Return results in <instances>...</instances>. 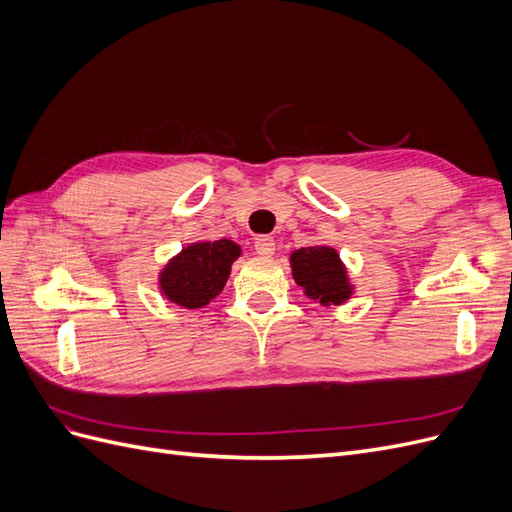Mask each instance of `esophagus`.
I'll return each mask as SVG.
<instances>
[{"label": "esophagus", "mask_w": 512, "mask_h": 512, "mask_svg": "<svg viewBox=\"0 0 512 512\" xmlns=\"http://www.w3.org/2000/svg\"><path fill=\"white\" fill-rule=\"evenodd\" d=\"M256 245V252L260 254V256H273L275 254V239L273 237H267V235H260V237H256V241H254Z\"/></svg>", "instance_id": "34e87169"}]
</instances>
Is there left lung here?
<instances>
[{"instance_id":"8db88e82","label":"left lung","mask_w":512,"mask_h":512,"mask_svg":"<svg viewBox=\"0 0 512 512\" xmlns=\"http://www.w3.org/2000/svg\"><path fill=\"white\" fill-rule=\"evenodd\" d=\"M294 282L305 288V294L322 305H339L350 297L346 269L333 247H301L290 256Z\"/></svg>"}]
</instances>
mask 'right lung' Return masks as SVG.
I'll return each instance as SVG.
<instances>
[{"label": "right lung", "mask_w": 512, "mask_h": 512, "mask_svg": "<svg viewBox=\"0 0 512 512\" xmlns=\"http://www.w3.org/2000/svg\"><path fill=\"white\" fill-rule=\"evenodd\" d=\"M239 254V245L228 239L188 245L162 271V292L181 307H203L222 292Z\"/></svg>", "instance_id": "obj_1"}]
</instances>
